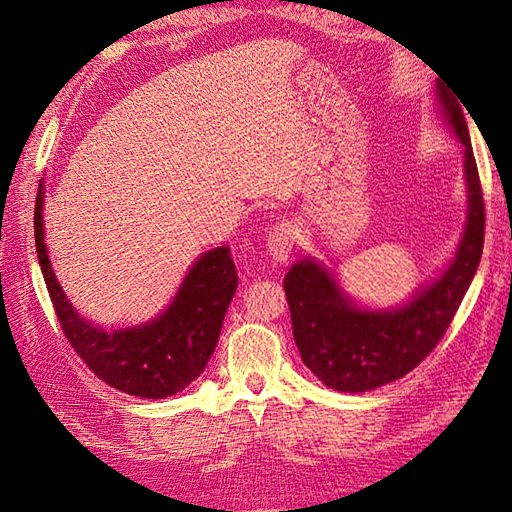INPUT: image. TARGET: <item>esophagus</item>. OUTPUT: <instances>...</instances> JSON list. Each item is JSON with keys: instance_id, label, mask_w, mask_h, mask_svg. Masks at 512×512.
Listing matches in <instances>:
<instances>
[{"instance_id": "obj_1", "label": "esophagus", "mask_w": 512, "mask_h": 512, "mask_svg": "<svg viewBox=\"0 0 512 512\" xmlns=\"http://www.w3.org/2000/svg\"><path fill=\"white\" fill-rule=\"evenodd\" d=\"M292 246H295V231H292L288 224H279L270 231L266 248H268L270 259H275L277 264L288 262Z\"/></svg>"}]
</instances>
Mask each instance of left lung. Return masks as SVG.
<instances>
[{"instance_id": "obj_1", "label": "left lung", "mask_w": 512, "mask_h": 512, "mask_svg": "<svg viewBox=\"0 0 512 512\" xmlns=\"http://www.w3.org/2000/svg\"><path fill=\"white\" fill-rule=\"evenodd\" d=\"M444 125L462 145L466 220L453 257L429 284L389 308L358 303L332 268L301 257L284 279L301 361L323 385L343 394L372 391L409 374L438 345L477 273L484 246V200L462 107L436 85Z\"/></svg>"}]
</instances>
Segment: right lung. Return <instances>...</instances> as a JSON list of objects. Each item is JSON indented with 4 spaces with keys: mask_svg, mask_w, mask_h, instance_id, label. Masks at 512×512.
<instances>
[{
    "mask_svg": "<svg viewBox=\"0 0 512 512\" xmlns=\"http://www.w3.org/2000/svg\"><path fill=\"white\" fill-rule=\"evenodd\" d=\"M43 198L46 180L39 182L35 204L37 257L54 312L76 354L107 385L129 396H176L204 372L220 339L237 288L231 248L217 246L195 259L169 306L154 319L129 328H103L72 306L54 277L43 228Z\"/></svg>",
    "mask_w": 512,
    "mask_h": 512,
    "instance_id": "right-lung-1",
    "label": "right lung"
}]
</instances>
